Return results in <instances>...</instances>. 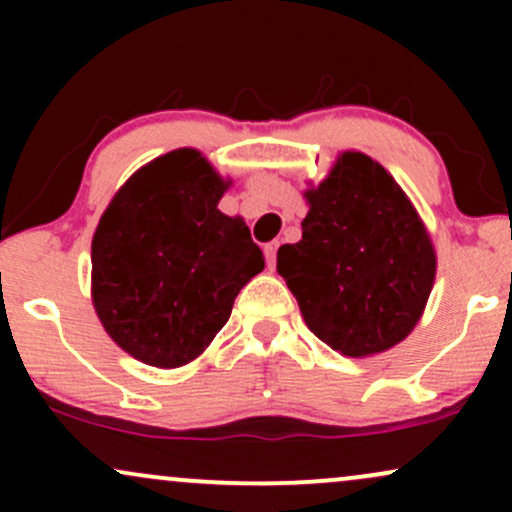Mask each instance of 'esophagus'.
I'll use <instances>...</instances> for the list:
<instances>
[{"mask_svg": "<svg viewBox=\"0 0 512 512\" xmlns=\"http://www.w3.org/2000/svg\"><path fill=\"white\" fill-rule=\"evenodd\" d=\"M276 250H279V243H267V245H264V257H267L269 267H274V264H276Z\"/></svg>", "mask_w": 512, "mask_h": 512, "instance_id": "obj_1", "label": "esophagus"}]
</instances>
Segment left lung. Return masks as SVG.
<instances>
[{"label":"left lung","instance_id":"left-lung-1","mask_svg":"<svg viewBox=\"0 0 512 512\" xmlns=\"http://www.w3.org/2000/svg\"><path fill=\"white\" fill-rule=\"evenodd\" d=\"M305 197L303 238L276 252L305 325L344 356L399 344L436 276L431 238L402 187L373 158L346 151Z\"/></svg>","mask_w":512,"mask_h":512}]
</instances>
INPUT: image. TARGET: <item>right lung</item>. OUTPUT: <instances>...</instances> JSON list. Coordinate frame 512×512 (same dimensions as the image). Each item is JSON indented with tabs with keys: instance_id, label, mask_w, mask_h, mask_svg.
Listing matches in <instances>:
<instances>
[{
	"instance_id": "1",
	"label": "right lung",
	"mask_w": 512,
	"mask_h": 512,
	"mask_svg": "<svg viewBox=\"0 0 512 512\" xmlns=\"http://www.w3.org/2000/svg\"><path fill=\"white\" fill-rule=\"evenodd\" d=\"M226 190L195 149L129 178L93 236V305L127 354L178 368L209 346L264 269L250 228L216 209Z\"/></svg>"
}]
</instances>
